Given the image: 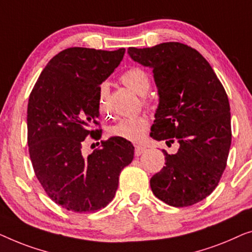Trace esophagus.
Listing matches in <instances>:
<instances>
[{
  "label": "esophagus",
  "instance_id": "esophagus-1",
  "mask_svg": "<svg viewBox=\"0 0 252 252\" xmlns=\"http://www.w3.org/2000/svg\"><path fill=\"white\" fill-rule=\"evenodd\" d=\"M146 151H147V148L144 146H140V145H136V146H134V154H136L137 157H139V155L145 153Z\"/></svg>",
  "mask_w": 252,
  "mask_h": 252
}]
</instances>
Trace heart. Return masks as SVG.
<instances>
[{
  "label": "heart",
  "mask_w": 252,
  "mask_h": 252,
  "mask_svg": "<svg viewBox=\"0 0 252 252\" xmlns=\"http://www.w3.org/2000/svg\"><path fill=\"white\" fill-rule=\"evenodd\" d=\"M122 83L131 91L139 95H145L150 90V77L147 73L141 68L127 69L126 72L122 74L121 76ZM106 95H107V84H101L99 89V98H98V108L101 114H107V105H106ZM148 121L143 115L131 116V118H125L119 120L115 125L109 127V134L113 137H119L122 139L133 141L143 140L146 133Z\"/></svg>",
  "instance_id": "obj_1"
}]
</instances>
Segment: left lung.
<instances>
[{
	"mask_svg": "<svg viewBox=\"0 0 252 252\" xmlns=\"http://www.w3.org/2000/svg\"><path fill=\"white\" fill-rule=\"evenodd\" d=\"M130 58L153 69L158 106L151 127L155 140L177 141L176 154L151 178L152 192L172 207H189L210 195L226 168L231 113L224 87L200 52L179 42L129 48Z\"/></svg>",
	"mask_w": 252,
	"mask_h": 252,
	"instance_id": "obj_1",
	"label": "left lung"
}]
</instances>
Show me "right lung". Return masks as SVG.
<instances>
[{
	"label": "right lung",
	"instance_id": "add662e5",
	"mask_svg": "<svg viewBox=\"0 0 252 252\" xmlns=\"http://www.w3.org/2000/svg\"><path fill=\"white\" fill-rule=\"evenodd\" d=\"M126 49L115 51L69 48L42 70L27 107L30 157L35 175L57 204L74 212H94L115 196L119 176L133 160L134 147L111 137L88 157V134L99 139L100 84L122 62Z\"/></svg>",
	"mask_w": 252,
	"mask_h": 252
}]
</instances>
